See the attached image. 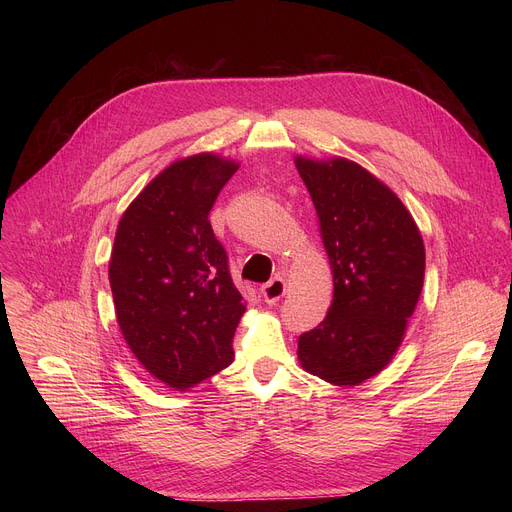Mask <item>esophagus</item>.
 I'll return each instance as SVG.
<instances>
[{
  "label": "esophagus",
  "instance_id": "esophagus-1",
  "mask_svg": "<svg viewBox=\"0 0 512 512\" xmlns=\"http://www.w3.org/2000/svg\"><path fill=\"white\" fill-rule=\"evenodd\" d=\"M261 296L267 304H277L283 296H285V281L281 277H273L269 279L263 287H261Z\"/></svg>",
  "mask_w": 512,
  "mask_h": 512
}]
</instances>
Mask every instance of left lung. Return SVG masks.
Listing matches in <instances>:
<instances>
[{
    "mask_svg": "<svg viewBox=\"0 0 512 512\" xmlns=\"http://www.w3.org/2000/svg\"><path fill=\"white\" fill-rule=\"evenodd\" d=\"M318 212L334 298L326 318L298 340L302 367L354 387L397 352L421 296L425 247L409 210L362 166L296 158Z\"/></svg>",
    "mask_w": 512,
    "mask_h": 512,
    "instance_id": "obj_1",
    "label": "left lung"
}]
</instances>
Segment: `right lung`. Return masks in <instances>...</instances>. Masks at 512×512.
<instances>
[{"mask_svg":"<svg viewBox=\"0 0 512 512\" xmlns=\"http://www.w3.org/2000/svg\"><path fill=\"white\" fill-rule=\"evenodd\" d=\"M239 170L196 154L170 164L123 212L109 261L121 334L143 369L186 391L233 362L245 300L210 208Z\"/></svg>","mask_w":512,"mask_h":512,"instance_id":"add662e5","label":"right lung"}]
</instances>
